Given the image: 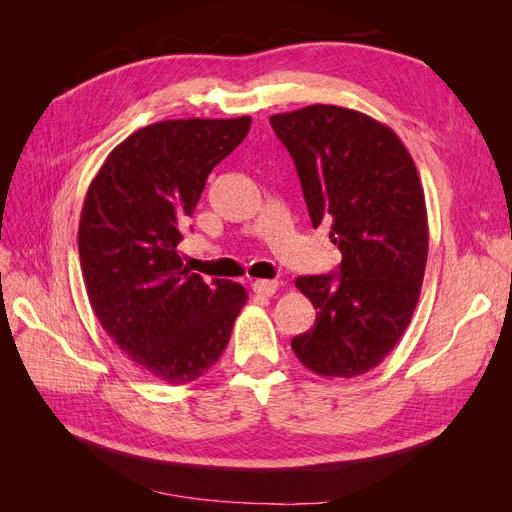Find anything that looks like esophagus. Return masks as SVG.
I'll return each instance as SVG.
<instances>
[{
    "instance_id": "1",
    "label": "esophagus",
    "mask_w": 512,
    "mask_h": 512,
    "mask_svg": "<svg viewBox=\"0 0 512 512\" xmlns=\"http://www.w3.org/2000/svg\"><path fill=\"white\" fill-rule=\"evenodd\" d=\"M277 288H280V284L273 282V280H256L252 284V290L256 294H260V297H273V294L277 292Z\"/></svg>"
}]
</instances>
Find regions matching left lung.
I'll list each match as a JSON object with an SVG mask.
<instances>
[{"instance_id": "1", "label": "left lung", "mask_w": 512, "mask_h": 512, "mask_svg": "<svg viewBox=\"0 0 512 512\" xmlns=\"http://www.w3.org/2000/svg\"><path fill=\"white\" fill-rule=\"evenodd\" d=\"M269 121L314 228L327 224L342 252L339 275L294 282L318 312L290 346L318 376L367 374L404 335L421 294L429 226L414 160L389 126L352 108L312 104Z\"/></svg>"}]
</instances>
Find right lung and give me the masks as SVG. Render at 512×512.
Wrapping results in <instances>:
<instances>
[{"instance_id": "right-lung-1", "label": "right lung", "mask_w": 512, "mask_h": 512, "mask_svg": "<svg viewBox=\"0 0 512 512\" xmlns=\"http://www.w3.org/2000/svg\"><path fill=\"white\" fill-rule=\"evenodd\" d=\"M252 117L168 119L108 153L79 222L87 297L108 337L153 378L185 384L220 361L247 301L241 284L183 267L177 245L211 170Z\"/></svg>"}]
</instances>
